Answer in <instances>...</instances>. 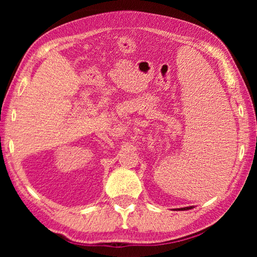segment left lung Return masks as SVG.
Masks as SVG:
<instances>
[{"instance_id":"1","label":"left lung","mask_w":257,"mask_h":257,"mask_svg":"<svg viewBox=\"0 0 257 257\" xmlns=\"http://www.w3.org/2000/svg\"><path fill=\"white\" fill-rule=\"evenodd\" d=\"M190 208H193V206H188V207H181V208H179V210H181V211H186V210H190Z\"/></svg>"}]
</instances>
